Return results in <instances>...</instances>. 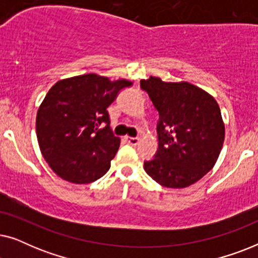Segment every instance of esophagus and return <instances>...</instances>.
Masks as SVG:
<instances>
[{
    "instance_id": "34e87169",
    "label": "esophagus",
    "mask_w": 258,
    "mask_h": 258,
    "mask_svg": "<svg viewBox=\"0 0 258 258\" xmlns=\"http://www.w3.org/2000/svg\"><path fill=\"white\" fill-rule=\"evenodd\" d=\"M126 141H128V143L132 144V146H137L140 142V139L139 137H126Z\"/></svg>"
}]
</instances>
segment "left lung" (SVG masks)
Listing matches in <instances>:
<instances>
[{"label":"left lung","mask_w":258,"mask_h":258,"mask_svg":"<svg viewBox=\"0 0 258 258\" xmlns=\"http://www.w3.org/2000/svg\"><path fill=\"white\" fill-rule=\"evenodd\" d=\"M160 115L158 149L144 169L158 184L185 188L209 172L224 141V124L215 98L188 82L141 81Z\"/></svg>","instance_id":"8db88e82"}]
</instances>
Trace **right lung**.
Instances as JSON below:
<instances>
[{"mask_svg": "<svg viewBox=\"0 0 258 258\" xmlns=\"http://www.w3.org/2000/svg\"><path fill=\"white\" fill-rule=\"evenodd\" d=\"M132 86L126 80L111 82L87 74L51 87L38 108L36 135L41 153L56 175L87 184L109 170L119 139L110 128L107 108L119 91Z\"/></svg>", "mask_w": 258, "mask_h": 258, "instance_id": "right-lung-1", "label": "right lung"}]
</instances>
